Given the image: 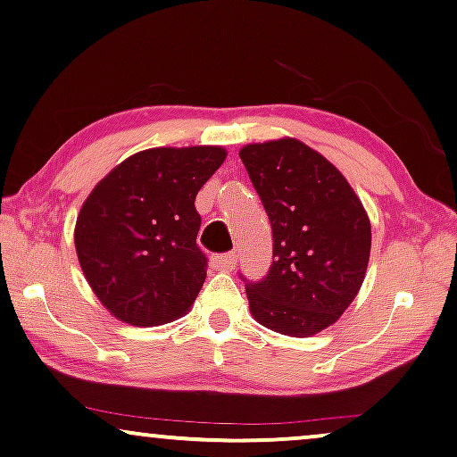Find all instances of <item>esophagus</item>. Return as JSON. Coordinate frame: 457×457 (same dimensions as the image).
Returning a JSON list of instances; mask_svg holds the SVG:
<instances>
[{"label": "esophagus", "mask_w": 457, "mask_h": 457, "mask_svg": "<svg viewBox=\"0 0 457 457\" xmlns=\"http://www.w3.org/2000/svg\"><path fill=\"white\" fill-rule=\"evenodd\" d=\"M212 265L219 270H234L236 268V253H221L212 257Z\"/></svg>", "instance_id": "1"}]
</instances>
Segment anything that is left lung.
Returning <instances> with one entry per match:
<instances>
[{
	"label": "left lung",
	"mask_w": 457,
	"mask_h": 457,
	"mask_svg": "<svg viewBox=\"0 0 457 457\" xmlns=\"http://www.w3.org/2000/svg\"><path fill=\"white\" fill-rule=\"evenodd\" d=\"M240 160L274 240L268 274L257 282L242 276L253 319L291 337L320 333L365 280L367 212L342 172L297 138L253 143L240 149Z\"/></svg>",
	"instance_id": "8db88e82"
}]
</instances>
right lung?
I'll return each instance as SVG.
<instances>
[{
	"mask_svg": "<svg viewBox=\"0 0 457 457\" xmlns=\"http://www.w3.org/2000/svg\"><path fill=\"white\" fill-rule=\"evenodd\" d=\"M221 147H155L130 155L92 189L75 223L86 280L115 319L155 327L192 308L206 278L195 195Z\"/></svg>",
	"mask_w": 457,
	"mask_h": 457,
	"instance_id": "right-lung-1",
	"label": "right lung"
}]
</instances>
